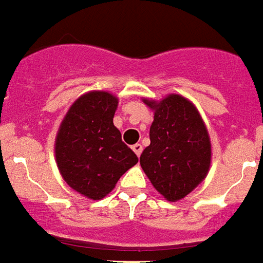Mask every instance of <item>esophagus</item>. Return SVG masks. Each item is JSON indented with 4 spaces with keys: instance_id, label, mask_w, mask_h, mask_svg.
Instances as JSON below:
<instances>
[{
    "instance_id": "1",
    "label": "esophagus",
    "mask_w": 263,
    "mask_h": 263,
    "mask_svg": "<svg viewBox=\"0 0 263 263\" xmlns=\"http://www.w3.org/2000/svg\"><path fill=\"white\" fill-rule=\"evenodd\" d=\"M132 149H134V152H135L136 155L140 156V154H142V151H143V147H142V144L136 143V144L132 145Z\"/></svg>"
}]
</instances>
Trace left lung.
<instances>
[{
	"label": "left lung",
	"mask_w": 263,
	"mask_h": 263,
	"mask_svg": "<svg viewBox=\"0 0 263 263\" xmlns=\"http://www.w3.org/2000/svg\"><path fill=\"white\" fill-rule=\"evenodd\" d=\"M154 111L149 143L140 165L149 182L168 202H178L199 186L211 164V142L195 105L182 95L162 100L143 98Z\"/></svg>",
	"instance_id": "1"
}]
</instances>
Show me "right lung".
Instances as JSON below:
<instances>
[{"label": "right lung", "instance_id": "obj_1", "mask_svg": "<svg viewBox=\"0 0 263 263\" xmlns=\"http://www.w3.org/2000/svg\"><path fill=\"white\" fill-rule=\"evenodd\" d=\"M119 99L108 90H89L77 98L61 121L54 158L63 179L76 193L100 200L138 163L114 125Z\"/></svg>", "mask_w": 263, "mask_h": 263}]
</instances>
